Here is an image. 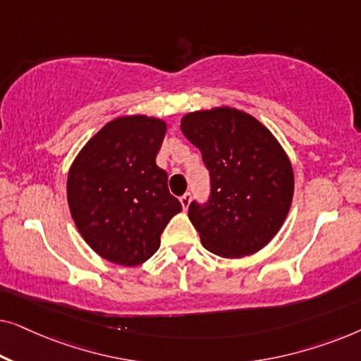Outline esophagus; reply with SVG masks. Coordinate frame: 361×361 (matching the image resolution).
<instances>
[{
  "label": "esophagus",
  "mask_w": 361,
  "mask_h": 361,
  "mask_svg": "<svg viewBox=\"0 0 361 361\" xmlns=\"http://www.w3.org/2000/svg\"><path fill=\"white\" fill-rule=\"evenodd\" d=\"M190 200H192V194H189V192H185V194L180 197V204H182V209H184V210L189 209V205H190Z\"/></svg>",
  "instance_id": "obj_1"
}]
</instances>
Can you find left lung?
<instances>
[{"mask_svg": "<svg viewBox=\"0 0 361 361\" xmlns=\"http://www.w3.org/2000/svg\"><path fill=\"white\" fill-rule=\"evenodd\" d=\"M184 136L210 172V199L189 205L202 245L221 258L264 248L283 226L294 195V172L273 133L230 106L187 113Z\"/></svg>", "mask_w": 361, "mask_h": 361, "instance_id": "obj_1", "label": "left lung"}]
</instances>
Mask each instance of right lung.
<instances>
[{
    "instance_id": "1",
    "label": "right lung",
    "mask_w": 361,
    "mask_h": 361,
    "mask_svg": "<svg viewBox=\"0 0 361 361\" xmlns=\"http://www.w3.org/2000/svg\"><path fill=\"white\" fill-rule=\"evenodd\" d=\"M167 131L164 120L118 116L92 136L73 159L67 200L77 230L106 261L137 266L161 245V233L180 202L156 164Z\"/></svg>"
}]
</instances>
